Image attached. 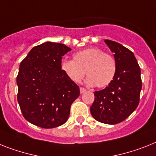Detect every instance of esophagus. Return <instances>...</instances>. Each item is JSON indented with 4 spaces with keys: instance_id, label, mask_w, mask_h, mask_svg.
I'll return each instance as SVG.
<instances>
[{
    "instance_id": "obj_1",
    "label": "esophagus",
    "mask_w": 156,
    "mask_h": 156,
    "mask_svg": "<svg viewBox=\"0 0 156 156\" xmlns=\"http://www.w3.org/2000/svg\"><path fill=\"white\" fill-rule=\"evenodd\" d=\"M80 93L82 94V93H84V92H86V91H87V90H86V88H84V87H80Z\"/></svg>"
}]
</instances>
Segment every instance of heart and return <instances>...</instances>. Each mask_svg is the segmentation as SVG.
Instances as JSON below:
<instances>
[{
    "label": "heart",
    "instance_id": "obj_1",
    "mask_svg": "<svg viewBox=\"0 0 156 156\" xmlns=\"http://www.w3.org/2000/svg\"><path fill=\"white\" fill-rule=\"evenodd\" d=\"M61 69L71 80L78 83L86 71L87 83L99 88L108 86L115 79L117 63L112 55L98 48H87L73 55V60H64Z\"/></svg>",
    "mask_w": 156,
    "mask_h": 156
}]
</instances>
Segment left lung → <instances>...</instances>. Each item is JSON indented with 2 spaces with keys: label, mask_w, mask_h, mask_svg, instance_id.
I'll use <instances>...</instances> for the list:
<instances>
[{
  "label": "left lung",
  "mask_w": 156,
  "mask_h": 156,
  "mask_svg": "<svg viewBox=\"0 0 156 156\" xmlns=\"http://www.w3.org/2000/svg\"><path fill=\"white\" fill-rule=\"evenodd\" d=\"M104 42L114 52L116 75L108 87L95 92L90 111L97 121L116 124L127 119L138 107L142 80L140 65L132 51L113 41Z\"/></svg>",
  "instance_id": "obj_1"
}]
</instances>
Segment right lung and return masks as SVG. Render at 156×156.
Here are the masks:
<instances>
[{"instance_id":"1","label":"right lung","mask_w":156,"mask_h":156,"mask_svg":"<svg viewBox=\"0 0 156 156\" xmlns=\"http://www.w3.org/2000/svg\"><path fill=\"white\" fill-rule=\"evenodd\" d=\"M70 48L45 42L35 46L20 64L16 76L17 101L24 119L43 128L68 120L80 87L61 69V60Z\"/></svg>"}]
</instances>
